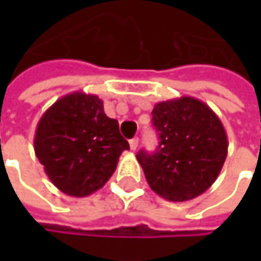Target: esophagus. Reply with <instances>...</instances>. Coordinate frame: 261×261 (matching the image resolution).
Returning a JSON list of instances; mask_svg holds the SVG:
<instances>
[{"label":"esophagus","instance_id":"34e87169","mask_svg":"<svg viewBox=\"0 0 261 261\" xmlns=\"http://www.w3.org/2000/svg\"><path fill=\"white\" fill-rule=\"evenodd\" d=\"M138 144H140V140H138V138H133V140H130V148L133 151H136L137 148H138Z\"/></svg>","mask_w":261,"mask_h":261}]
</instances>
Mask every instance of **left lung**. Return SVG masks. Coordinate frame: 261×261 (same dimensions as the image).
<instances>
[{
	"label": "left lung",
	"instance_id": "obj_1",
	"mask_svg": "<svg viewBox=\"0 0 261 261\" xmlns=\"http://www.w3.org/2000/svg\"><path fill=\"white\" fill-rule=\"evenodd\" d=\"M152 124L159 136L156 152L137 153L149 187L175 202L208 190L228 153V137L218 116L196 97L181 96L156 103Z\"/></svg>",
	"mask_w": 261,
	"mask_h": 261
}]
</instances>
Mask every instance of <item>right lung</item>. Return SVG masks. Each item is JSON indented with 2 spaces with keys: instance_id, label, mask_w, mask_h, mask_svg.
<instances>
[{
  "instance_id": "right-lung-1",
  "label": "right lung",
  "mask_w": 261,
  "mask_h": 261,
  "mask_svg": "<svg viewBox=\"0 0 261 261\" xmlns=\"http://www.w3.org/2000/svg\"><path fill=\"white\" fill-rule=\"evenodd\" d=\"M33 144L48 179L71 197H86L105 186L121 152L130 148L99 96L84 92L60 97L44 112Z\"/></svg>"
}]
</instances>
